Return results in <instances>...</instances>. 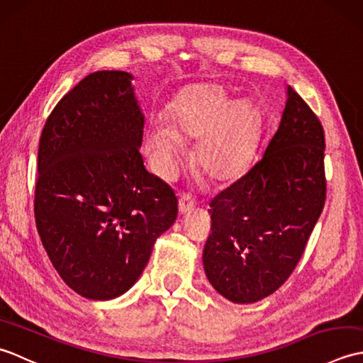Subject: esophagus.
Masks as SVG:
<instances>
[{
	"label": "esophagus",
	"mask_w": 363,
	"mask_h": 363,
	"mask_svg": "<svg viewBox=\"0 0 363 363\" xmlns=\"http://www.w3.org/2000/svg\"><path fill=\"white\" fill-rule=\"evenodd\" d=\"M195 206H196V203H195L194 199H191L189 195H182V196L179 198V212H181V213L190 212L191 209H194Z\"/></svg>",
	"instance_id": "1"
}]
</instances>
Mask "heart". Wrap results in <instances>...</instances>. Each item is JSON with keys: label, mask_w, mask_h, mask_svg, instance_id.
<instances>
[{"label": "heart", "mask_w": 363, "mask_h": 363, "mask_svg": "<svg viewBox=\"0 0 363 363\" xmlns=\"http://www.w3.org/2000/svg\"><path fill=\"white\" fill-rule=\"evenodd\" d=\"M169 126L151 125L146 148L160 177H172L181 159L179 137L195 138V160L213 181L234 179L250 162L257 143V115L246 101H233L228 91L213 84L187 90L169 104Z\"/></svg>", "instance_id": "obj_1"}]
</instances>
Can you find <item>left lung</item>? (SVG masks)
Returning <instances> with one entry per match:
<instances>
[{"label": "left lung", "mask_w": 363, "mask_h": 363, "mask_svg": "<svg viewBox=\"0 0 363 363\" xmlns=\"http://www.w3.org/2000/svg\"><path fill=\"white\" fill-rule=\"evenodd\" d=\"M326 201L325 130L290 86L279 128L248 173L211 201L207 279L237 304L289 279Z\"/></svg>", "instance_id": "obj_1"}]
</instances>
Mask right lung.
I'll use <instances>...</instances> for the list:
<instances>
[{"label": "right lung", "mask_w": 363, "mask_h": 363, "mask_svg": "<svg viewBox=\"0 0 363 363\" xmlns=\"http://www.w3.org/2000/svg\"><path fill=\"white\" fill-rule=\"evenodd\" d=\"M133 74L86 76L60 99L38 143L34 213L52 267L78 295L128 291L177 217L173 189L146 172Z\"/></svg>", "instance_id": "obj_1"}]
</instances>
